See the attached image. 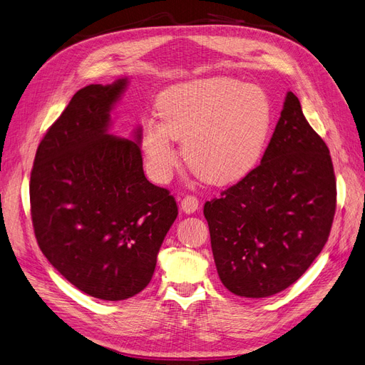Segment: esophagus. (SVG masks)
<instances>
[{
    "instance_id": "34e87169",
    "label": "esophagus",
    "mask_w": 365,
    "mask_h": 365,
    "mask_svg": "<svg viewBox=\"0 0 365 365\" xmlns=\"http://www.w3.org/2000/svg\"><path fill=\"white\" fill-rule=\"evenodd\" d=\"M180 207H182L183 212H186V214L195 212V210L198 209V198L194 197V195L183 197L182 202H180Z\"/></svg>"
}]
</instances>
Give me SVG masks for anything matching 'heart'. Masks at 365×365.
<instances>
[{"label":"heart","instance_id":"obj_1","mask_svg":"<svg viewBox=\"0 0 365 365\" xmlns=\"http://www.w3.org/2000/svg\"><path fill=\"white\" fill-rule=\"evenodd\" d=\"M159 120H144L139 143L156 182L178 163L174 139L198 179L214 186L242 180L259 163L273 108L264 89L232 77H207L168 88L158 100Z\"/></svg>","mask_w":365,"mask_h":365}]
</instances>
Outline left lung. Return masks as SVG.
I'll return each mask as SVG.
<instances>
[{
  "label": "left lung",
  "mask_w": 365,
  "mask_h": 365,
  "mask_svg": "<svg viewBox=\"0 0 365 365\" xmlns=\"http://www.w3.org/2000/svg\"><path fill=\"white\" fill-rule=\"evenodd\" d=\"M335 207L329 148L288 92L259 165L205 203L222 285L250 299L292 285L323 250Z\"/></svg>",
  "instance_id": "left-lung-1"
}]
</instances>
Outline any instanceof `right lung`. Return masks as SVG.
<instances>
[{
  "label": "right lung",
  "mask_w": 365,
  "mask_h": 365,
  "mask_svg": "<svg viewBox=\"0 0 365 365\" xmlns=\"http://www.w3.org/2000/svg\"><path fill=\"white\" fill-rule=\"evenodd\" d=\"M128 80L74 93L38 147L30 175L34 235L68 282L101 300H125L153 277L178 217L170 191L147 180L139 132L109 135Z\"/></svg>",
  "instance_id": "obj_1"
}]
</instances>
